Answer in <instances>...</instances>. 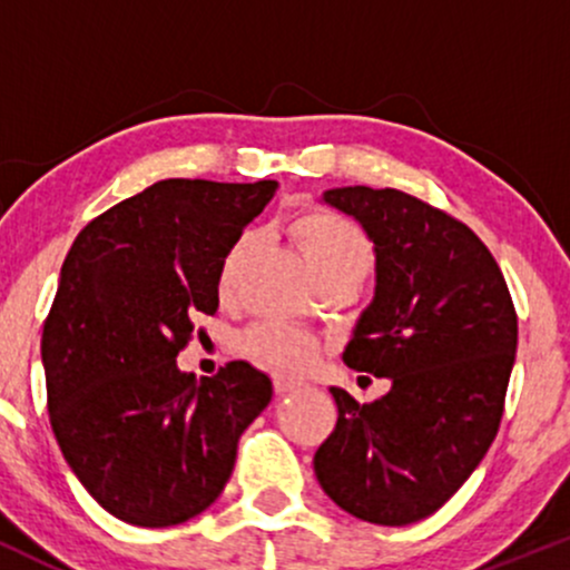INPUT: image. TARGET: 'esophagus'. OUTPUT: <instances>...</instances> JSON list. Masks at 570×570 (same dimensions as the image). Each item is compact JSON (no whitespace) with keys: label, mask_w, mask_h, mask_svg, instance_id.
<instances>
[{"label":"esophagus","mask_w":570,"mask_h":570,"mask_svg":"<svg viewBox=\"0 0 570 570\" xmlns=\"http://www.w3.org/2000/svg\"><path fill=\"white\" fill-rule=\"evenodd\" d=\"M273 385H276V394H289V391H297V389H303V381H299V377H289V375H276L273 377Z\"/></svg>","instance_id":"obj_1"}]
</instances>
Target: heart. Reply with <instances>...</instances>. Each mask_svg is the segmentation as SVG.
Here are the masks:
<instances>
[{"label": "heart", "mask_w": 570, "mask_h": 570, "mask_svg": "<svg viewBox=\"0 0 570 570\" xmlns=\"http://www.w3.org/2000/svg\"><path fill=\"white\" fill-rule=\"evenodd\" d=\"M292 235L322 284L330 278L362 281L367 276L372 265V244L356 222L340 217L335 212H326V208H307L294 217ZM254 246H257V233L248 230L238 235L235 244L227 248L217 273V292L222 297H230L235 292L240 271H244L246 259L252 257ZM240 348L267 367L297 372L311 367L324 345L318 335L299 330V326L263 322L244 332Z\"/></svg>", "instance_id": "1"}]
</instances>
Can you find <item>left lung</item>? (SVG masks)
Wrapping results in <instances>:
<instances>
[{
  "label": "left lung",
  "mask_w": 570,
  "mask_h": 570,
  "mask_svg": "<svg viewBox=\"0 0 570 570\" xmlns=\"http://www.w3.org/2000/svg\"><path fill=\"white\" fill-rule=\"evenodd\" d=\"M324 203L375 244V297L343 362L389 377L391 391L358 404L330 389L337 423L313 472L358 520L410 525L469 480L499 434L517 351L512 294L463 222L402 189L335 187Z\"/></svg>",
  "instance_id": "obj_1"
}]
</instances>
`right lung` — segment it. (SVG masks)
I'll return each instance as SVG.
<instances>
[{
	"label": "right lung",
	"instance_id": "1",
	"mask_svg": "<svg viewBox=\"0 0 570 570\" xmlns=\"http://www.w3.org/2000/svg\"><path fill=\"white\" fill-rule=\"evenodd\" d=\"M276 187L155 181L88 222L63 259L42 330L50 426L117 520L166 528L212 507L271 404V377L252 364L195 381L176 356L193 318L217 313L222 259Z\"/></svg>",
	"mask_w": 570,
	"mask_h": 570
}]
</instances>
